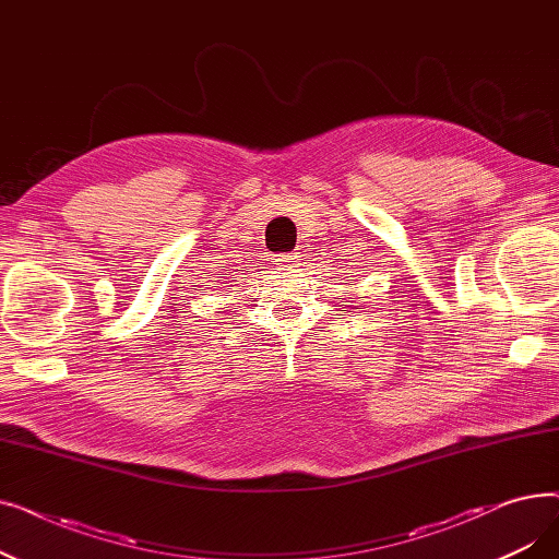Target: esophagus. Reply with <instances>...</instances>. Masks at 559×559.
Here are the masks:
<instances>
[{
  "mask_svg": "<svg viewBox=\"0 0 559 559\" xmlns=\"http://www.w3.org/2000/svg\"><path fill=\"white\" fill-rule=\"evenodd\" d=\"M274 262H278L281 267H295L299 262V255H292V253H281L278 258H274Z\"/></svg>",
  "mask_w": 559,
  "mask_h": 559,
  "instance_id": "obj_1",
  "label": "esophagus"
}]
</instances>
